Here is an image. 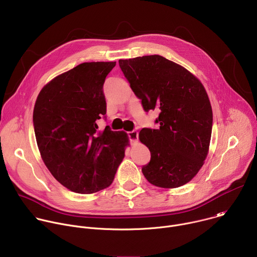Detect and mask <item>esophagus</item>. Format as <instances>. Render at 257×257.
Instances as JSON below:
<instances>
[{
    "instance_id": "1",
    "label": "esophagus",
    "mask_w": 257,
    "mask_h": 257,
    "mask_svg": "<svg viewBox=\"0 0 257 257\" xmlns=\"http://www.w3.org/2000/svg\"><path fill=\"white\" fill-rule=\"evenodd\" d=\"M128 136L130 138L131 143H136L138 141V132L137 131H131L128 133Z\"/></svg>"
}]
</instances>
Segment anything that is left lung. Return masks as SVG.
<instances>
[{"label":"left lung","mask_w":257,"mask_h":257,"mask_svg":"<svg viewBox=\"0 0 257 257\" xmlns=\"http://www.w3.org/2000/svg\"><path fill=\"white\" fill-rule=\"evenodd\" d=\"M144 111L159 112V129L143 128L139 140L151 152L142 173L151 184L177 188L190 182L207 157L212 109L200 80L160 55L119 60Z\"/></svg>","instance_id":"left-lung-1"}]
</instances>
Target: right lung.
<instances>
[{
  "label": "right lung",
  "instance_id": "1",
  "mask_svg": "<svg viewBox=\"0 0 257 257\" xmlns=\"http://www.w3.org/2000/svg\"><path fill=\"white\" fill-rule=\"evenodd\" d=\"M116 62L82 63L48 82L36 98L33 125L41 157L55 179L81 194L113 183L129 146L124 131L98 130L105 115L104 79Z\"/></svg>",
  "mask_w": 257,
  "mask_h": 257
}]
</instances>
